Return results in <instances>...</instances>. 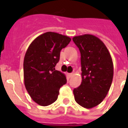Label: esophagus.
Wrapping results in <instances>:
<instances>
[{"label":"esophagus","mask_w":128,"mask_h":128,"mask_svg":"<svg viewBox=\"0 0 128 128\" xmlns=\"http://www.w3.org/2000/svg\"><path fill=\"white\" fill-rule=\"evenodd\" d=\"M68 76H69V77H72V76H73V73H69V74H68Z\"/></svg>","instance_id":"1"}]
</instances>
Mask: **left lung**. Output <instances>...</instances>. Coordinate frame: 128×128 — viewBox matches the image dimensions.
I'll use <instances>...</instances> for the list:
<instances>
[{"instance_id":"left-lung-1","label":"left lung","mask_w":128,"mask_h":128,"mask_svg":"<svg viewBox=\"0 0 128 128\" xmlns=\"http://www.w3.org/2000/svg\"><path fill=\"white\" fill-rule=\"evenodd\" d=\"M72 40L81 55L82 82L73 90L75 100L86 108L101 103L107 95L113 79V62L106 46L98 38L84 34Z\"/></svg>"}]
</instances>
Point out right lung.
I'll list each match as a JSON object with an SVG mask.
<instances>
[{
  "label": "right lung",
  "instance_id": "obj_1",
  "mask_svg": "<svg viewBox=\"0 0 128 128\" xmlns=\"http://www.w3.org/2000/svg\"><path fill=\"white\" fill-rule=\"evenodd\" d=\"M70 41L68 36L48 32L37 37L26 52L23 64L25 87L39 105L54 103L60 88L67 82L65 75L55 70V66L61 50Z\"/></svg>",
  "mask_w": 128,
  "mask_h": 128
}]
</instances>
